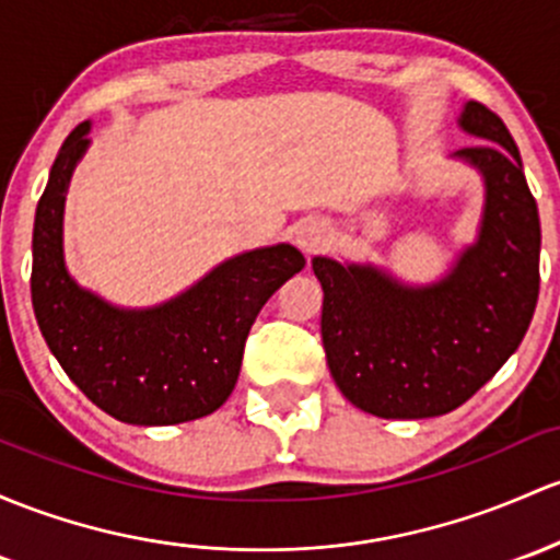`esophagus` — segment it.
Instances as JSON below:
<instances>
[{
    "instance_id": "esophagus-1",
    "label": "esophagus",
    "mask_w": 560,
    "mask_h": 560,
    "mask_svg": "<svg viewBox=\"0 0 560 560\" xmlns=\"http://www.w3.org/2000/svg\"><path fill=\"white\" fill-rule=\"evenodd\" d=\"M323 240H326V230H323L320 224H315V221L302 224L296 230V245L304 250V254H315V250L323 245Z\"/></svg>"
}]
</instances>
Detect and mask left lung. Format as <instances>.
Wrapping results in <instances>:
<instances>
[{"mask_svg":"<svg viewBox=\"0 0 560 560\" xmlns=\"http://www.w3.org/2000/svg\"><path fill=\"white\" fill-rule=\"evenodd\" d=\"M475 147L451 160L478 171V234L432 282L371 261L312 258L323 285V347L336 387L382 419H427L470 400L526 336L539 296V213L502 119L467 101L456 119Z\"/></svg>","mask_w":560,"mask_h":560,"instance_id":"left-lung-1","label":"left lung"}]
</instances>
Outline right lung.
I'll use <instances>...</instances> for the list:
<instances>
[{
    "label": "right lung",
    "instance_id": "obj_1",
    "mask_svg": "<svg viewBox=\"0 0 560 560\" xmlns=\"http://www.w3.org/2000/svg\"><path fill=\"white\" fill-rule=\"evenodd\" d=\"M77 125L50 167L34 215L32 304L66 376L125 424L165 427L213 413L232 395L248 330L261 306L304 269L278 243L224 258L178 296L117 306L71 278L63 256L66 191L90 149Z\"/></svg>",
    "mask_w": 560,
    "mask_h": 560
}]
</instances>
